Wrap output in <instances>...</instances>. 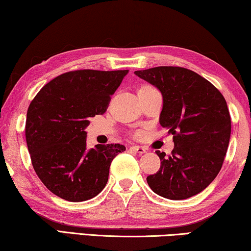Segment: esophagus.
<instances>
[{
	"label": "esophagus",
	"mask_w": 251,
	"mask_h": 251,
	"mask_svg": "<svg viewBox=\"0 0 251 251\" xmlns=\"http://www.w3.org/2000/svg\"><path fill=\"white\" fill-rule=\"evenodd\" d=\"M130 151L138 152V154H145V152L147 151L146 148L141 147V146H132V147H130Z\"/></svg>",
	"instance_id": "obj_1"
}]
</instances>
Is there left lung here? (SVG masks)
Masks as SVG:
<instances>
[{
	"label": "left lung",
	"instance_id": "8db88e82",
	"mask_svg": "<svg viewBox=\"0 0 251 251\" xmlns=\"http://www.w3.org/2000/svg\"><path fill=\"white\" fill-rule=\"evenodd\" d=\"M162 94L159 123L173 134L172 155L156 151L161 168L147 176L155 194L182 201L212 183L222 168L231 136L226 100L196 72L180 67L134 71Z\"/></svg>",
	"mask_w": 251,
	"mask_h": 251
}]
</instances>
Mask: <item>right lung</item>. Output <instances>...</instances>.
Instances as JSON below:
<instances>
[{
  "instance_id": "right-lung-1",
  "label": "right lung",
  "mask_w": 251,
  "mask_h": 251,
  "mask_svg": "<svg viewBox=\"0 0 251 251\" xmlns=\"http://www.w3.org/2000/svg\"><path fill=\"white\" fill-rule=\"evenodd\" d=\"M129 70H77L54 78L29 105L26 141L34 170L50 192L85 201L106 186L120 144L87 148L89 118L107 110Z\"/></svg>"
}]
</instances>
